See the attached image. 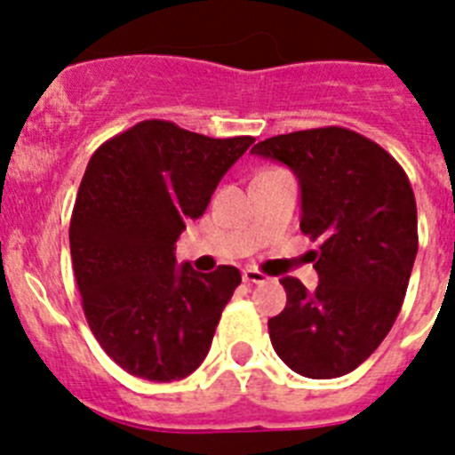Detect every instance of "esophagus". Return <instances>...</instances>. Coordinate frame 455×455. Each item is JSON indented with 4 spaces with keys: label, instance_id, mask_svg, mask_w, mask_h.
Returning <instances> with one entry per match:
<instances>
[{
    "label": "esophagus",
    "instance_id": "esophagus-1",
    "mask_svg": "<svg viewBox=\"0 0 455 455\" xmlns=\"http://www.w3.org/2000/svg\"><path fill=\"white\" fill-rule=\"evenodd\" d=\"M268 277L264 275L262 271H257V268H243V283L248 284H264Z\"/></svg>",
    "mask_w": 455,
    "mask_h": 455
}]
</instances>
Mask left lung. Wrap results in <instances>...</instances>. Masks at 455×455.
<instances>
[{
  "label": "left lung",
  "mask_w": 455,
  "mask_h": 455,
  "mask_svg": "<svg viewBox=\"0 0 455 455\" xmlns=\"http://www.w3.org/2000/svg\"><path fill=\"white\" fill-rule=\"evenodd\" d=\"M291 168L300 184V230L319 287L283 277L287 305L268 319L275 353L305 378H339L367 360L403 305L417 257V204L389 152L344 127L291 132L252 148Z\"/></svg>",
  "instance_id": "1"
}]
</instances>
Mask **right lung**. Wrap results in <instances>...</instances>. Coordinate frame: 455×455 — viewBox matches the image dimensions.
<instances>
[{
    "label": "right lung",
    "mask_w": 455,
    "mask_h": 455,
    "mask_svg": "<svg viewBox=\"0 0 455 455\" xmlns=\"http://www.w3.org/2000/svg\"><path fill=\"white\" fill-rule=\"evenodd\" d=\"M252 140L143 120L91 156L70 219L72 268L92 335L132 376L171 383L207 357L241 273L178 268L175 243Z\"/></svg>",
    "instance_id": "add662e5"
}]
</instances>
